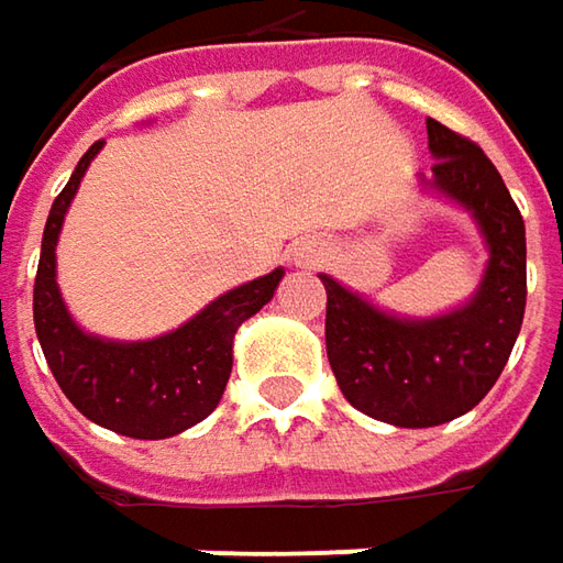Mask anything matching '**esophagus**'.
<instances>
[{"instance_id": "1", "label": "esophagus", "mask_w": 563, "mask_h": 563, "mask_svg": "<svg viewBox=\"0 0 563 563\" xmlns=\"http://www.w3.org/2000/svg\"><path fill=\"white\" fill-rule=\"evenodd\" d=\"M307 253H310V256H313V250H307ZM310 256H307V260H310Z\"/></svg>"}]
</instances>
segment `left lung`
I'll use <instances>...</instances> for the list:
<instances>
[{"instance_id": "obj_1", "label": "left lung", "mask_w": 563, "mask_h": 563, "mask_svg": "<svg viewBox=\"0 0 563 563\" xmlns=\"http://www.w3.org/2000/svg\"><path fill=\"white\" fill-rule=\"evenodd\" d=\"M426 131L435 165L420 187L461 206L488 250L476 291L439 316H400L319 272L329 297L325 351L341 395L400 429L457 420L486 398L527 307V228L498 168L442 121L426 119Z\"/></svg>"}]
</instances>
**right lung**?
Instances as JSON below:
<instances>
[{"label":"right lung","mask_w":563,"mask_h":563,"mask_svg":"<svg viewBox=\"0 0 563 563\" xmlns=\"http://www.w3.org/2000/svg\"><path fill=\"white\" fill-rule=\"evenodd\" d=\"M99 150L102 141L80 156L49 209L33 282V325L58 388L87 420L128 439H172L219 407L231 376L234 332L269 303L285 269L278 266L219 294L185 325L146 341H115L80 329L58 291L55 247L80 178Z\"/></svg>","instance_id":"right-lung-1"}]
</instances>
